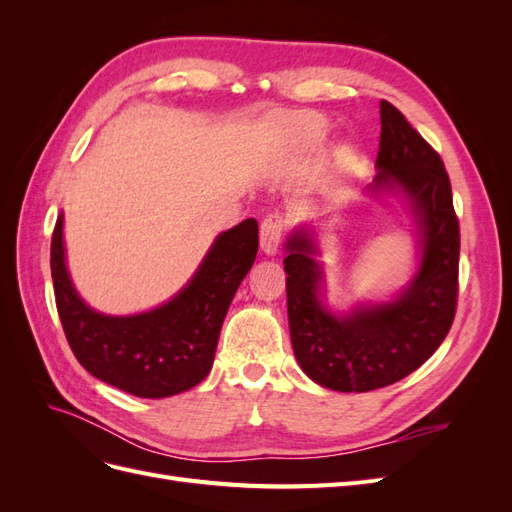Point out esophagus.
<instances>
[{
	"label": "esophagus",
	"mask_w": 512,
	"mask_h": 512,
	"mask_svg": "<svg viewBox=\"0 0 512 512\" xmlns=\"http://www.w3.org/2000/svg\"><path fill=\"white\" fill-rule=\"evenodd\" d=\"M288 228V218L280 211H271L260 224V247L265 254H275L284 232Z\"/></svg>",
	"instance_id": "esophagus-1"
}]
</instances>
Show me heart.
Masks as SVG:
<instances>
[{"label": "heart", "instance_id": "obj_1", "mask_svg": "<svg viewBox=\"0 0 512 512\" xmlns=\"http://www.w3.org/2000/svg\"><path fill=\"white\" fill-rule=\"evenodd\" d=\"M299 134L307 145H318L322 138V130H320V121L316 117H303L299 121Z\"/></svg>", "mask_w": 512, "mask_h": 512}]
</instances>
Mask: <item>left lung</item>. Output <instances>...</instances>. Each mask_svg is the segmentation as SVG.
I'll return each instance as SVG.
<instances>
[{"label": "left lung", "instance_id": "1", "mask_svg": "<svg viewBox=\"0 0 512 512\" xmlns=\"http://www.w3.org/2000/svg\"><path fill=\"white\" fill-rule=\"evenodd\" d=\"M374 188H401L423 228V262L393 303L339 318L320 305V267L305 232L284 258L292 350L305 374L342 393L382 389L421 367L451 331L459 294V220L440 153L391 102H380Z\"/></svg>", "mask_w": 512, "mask_h": 512}]
</instances>
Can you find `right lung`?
<instances>
[{"instance_id": "add662e5", "label": "right lung", "mask_w": 512, "mask_h": 512, "mask_svg": "<svg viewBox=\"0 0 512 512\" xmlns=\"http://www.w3.org/2000/svg\"><path fill=\"white\" fill-rule=\"evenodd\" d=\"M258 222H241L215 239L203 265L173 301L147 314H96L76 294L64 262L61 218L51 239L57 314L79 363L98 380L136 397L160 399L205 380L228 305L252 269Z\"/></svg>"}]
</instances>
